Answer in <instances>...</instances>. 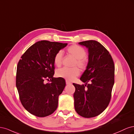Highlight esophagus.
Here are the masks:
<instances>
[{
	"instance_id": "obj_1",
	"label": "esophagus",
	"mask_w": 134,
	"mask_h": 134,
	"mask_svg": "<svg viewBox=\"0 0 134 134\" xmlns=\"http://www.w3.org/2000/svg\"><path fill=\"white\" fill-rule=\"evenodd\" d=\"M66 85H69V84H71V83H70V82H68V81H66Z\"/></svg>"
}]
</instances>
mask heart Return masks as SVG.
<instances>
[{"label": "heart", "instance_id": "1", "mask_svg": "<svg viewBox=\"0 0 134 134\" xmlns=\"http://www.w3.org/2000/svg\"><path fill=\"white\" fill-rule=\"evenodd\" d=\"M68 53L75 60L74 66L77 65L80 68L84 69L86 66V62L84 57L86 55V51L83 48L78 45H72L68 48ZM63 52L59 51L56 54L54 57V64L56 66L59 67L62 64ZM56 75L69 81L73 80L80 74V70L78 68L71 69L63 68L56 71Z\"/></svg>", "mask_w": 134, "mask_h": 134}]
</instances>
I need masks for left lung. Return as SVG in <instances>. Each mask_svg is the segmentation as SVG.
<instances>
[{
  "label": "left lung",
  "mask_w": 134,
  "mask_h": 134,
  "mask_svg": "<svg viewBox=\"0 0 134 134\" xmlns=\"http://www.w3.org/2000/svg\"><path fill=\"white\" fill-rule=\"evenodd\" d=\"M79 43L88 49V62L80 78L85 84L73 83L74 107L81 116L91 118L103 112L110 102L115 65L110 54L99 42L89 40Z\"/></svg>",
  "instance_id": "left-lung-1"
}]
</instances>
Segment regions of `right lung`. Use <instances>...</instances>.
Returning <instances> with one entry per match:
<instances>
[{"instance_id":"right-lung-1","label":"right lung","mask_w":134,"mask_h":134,"mask_svg":"<svg viewBox=\"0 0 134 134\" xmlns=\"http://www.w3.org/2000/svg\"><path fill=\"white\" fill-rule=\"evenodd\" d=\"M68 43L42 40L22 56L17 68L16 87L23 106L40 117L50 115L58 107L59 96L65 87L62 78H54V57ZM50 82L44 83V80Z\"/></svg>"}]
</instances>
